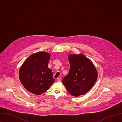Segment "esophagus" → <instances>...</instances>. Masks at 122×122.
Returning <instances> with one entry per match:
<instances>
[{"instance_id": "1", "label": "esophagus", "mask_w": 122, "mask_h": 122, "mask_svg": "<svg viewBox=\"0 0 122 122\" xmlns=\"http://www.w3.org/2000/svg\"><path fill=\"white\" fill-rule=\"evenodd\" d=\"M57 80L58 81H59V82H60V81H61V79L60 78H58L57 79Z\"/></svg>"}]
</instances>
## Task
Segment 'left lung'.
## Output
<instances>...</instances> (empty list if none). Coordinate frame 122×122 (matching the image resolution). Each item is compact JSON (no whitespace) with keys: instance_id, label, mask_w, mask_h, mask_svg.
<instances>
[{"instance_id":"left-lung-1","label":"left lung","mask_w":122,"mask_h":122,"mask_svg":"<svg viewBox=\"0 0 122 122\" xmlns=\"http://www.w3.org/2000/svg\"><path fill=\"white\" fill-rule=\"evenodd\" d=\"M68 58L69 72L62 82L68 93L77 97L91 89L97 80V72L92 61L82 54L71 55Z\"/></svg>"}]
</instances>
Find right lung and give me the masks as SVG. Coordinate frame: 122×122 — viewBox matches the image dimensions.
Masks as SVG:
<instances>
[{
	"label": "right lung",
	"mask_w": 122,
	"mask_h": 122,
	"mask_svg": "<svg viewBox=\"0 0 122 122\" xmlns=\"http://www.w3.org/2000/svg\"><path fill=\"white\" fill-rule=\"evenodd\" d=\"M50 55L41 51L29 56L19 72L20 80L31 93L40 95L47 91L55 81L53 72L48 67Z\"/></svg>",
	"instance_id": "add662e5"
}]
</instances>
